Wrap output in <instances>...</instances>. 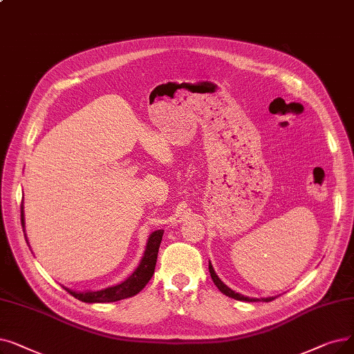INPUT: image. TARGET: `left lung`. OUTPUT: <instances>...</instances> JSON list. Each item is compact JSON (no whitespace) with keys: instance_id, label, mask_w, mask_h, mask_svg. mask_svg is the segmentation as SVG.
Listing matches in <instances>:
<instances>
[{"instance_id":"8db88e82","label":"left lung","mask_w":354,"mask_h":354,"mask_svg":"<svg viewBox=\"0 0 354 354\" xmlns=\"http://www.w3.org/2000/svg\"><path fill=\"white\" fill-rule=\"evenodd\" d=\"M208 269H209V273H211V278H212V282L215 283V286H217L224 295H227V297H230V298H234V299H237V301H248V302H253V301H259V299H256V298H249V297H243V295H240V294H237V292H234V290H232L230 289L227 285H224L220 279H218V276L215 274V272H214V269H212V265L209 263L208 265ZM274 298H262V301L263 302H270V301H273Z\"/></svg>"}]
</instances>
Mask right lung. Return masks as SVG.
I'll return each mask as SVG.
<instances>
[{"label": "right lung", "mask_w": 354, "mask_h": 354, "mask_svg": "<svg viewBox=\"0 0 354 354\" xmlns=\"http://www.w3.org/2000/svg\"><path fill=\"white\" fill-rule=\"evenodd\" d=\"M21 225L24 227V214H23V204H21ZM26 236V234H24ZM163 230H156L153 232L147 240V245L145 250V256L142 259L140 265L129 276V278L115 286L105 288L101 290H88V292H76L66 289L72 297L80 299L82 302H115L120 299H126L134 297L147 285L151 279L153 273H155V266L158 260L159 245L162 241Z\"/></svg>", "instance_id": "1"}]
</instances>
